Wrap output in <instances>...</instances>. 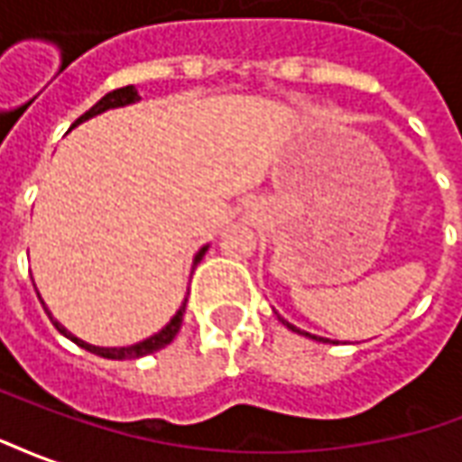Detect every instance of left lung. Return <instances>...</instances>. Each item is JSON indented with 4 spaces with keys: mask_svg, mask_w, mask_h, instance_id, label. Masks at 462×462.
<instances>
[{
    "mask_svg": "<svg viewBox=\"0 0 462 462\" xmlns=\"http://www.w3.org/2000/svg\"><path fill=\"white\" fill-rule=\"evenodd\" d=\"M282 325H285V328H291L292 332H300V329L295 328V325H291V322H285V319H282ZM302 335H308V332H302ZM308 337H310V335H308ZM319 342H325V339H319Z\"/></svg>",
    "mask_w": 462,
    "mask_h": 462,
    "instance_id": "8db88e82",
    "label": "left lung"
}]
</instances>
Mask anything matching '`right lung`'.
Segmentation results:
<instances>
[{
	"label": "right lung",
	"instance_id": "obj_1",
	"mask_svg": "<svg viewBox=\"0 0 462 462\" xmlns=\"http://www.w3.org/2000/svg\"><path fill=\"white\" fill-rule=\"evenodd\" d=\"M134 100H140V96H137L134 86H125V88L110 90L107 96L100 97L96 106L90 107L88 113H83V116H80L73 125L83 123V120H88V117L97 116V113H103V110H107V107L127 106V103H134ZM204 254H207V248H201V251H199L197 258H194V265H197L199 261L204 258ZM184 308H187V302H184V305L177 310V315L170 319V325L162 329V332H157V335H152L150 339H144V342H137V345H133V346H93V345H88V342H83V339L73 337L69 329L63 328V325H59V322L51 318V312H49V318H51L53 328L59 329L63 337H69L70 342H76V345L83 346V349H88V352H93V355L106 356V359H137V356L152 355V352H157V349H162V346H167L171 339L177 337V332H180V328H181V318H184Z\"/></svg>",
	"mask_w": 462,
	"mask_h": 462
}]
</instances>
